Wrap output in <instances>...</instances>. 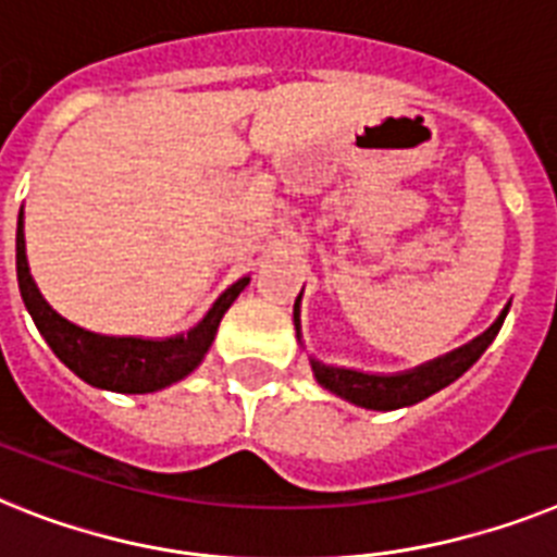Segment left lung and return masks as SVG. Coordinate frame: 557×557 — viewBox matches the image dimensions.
Wrapping results in <instances>:
<instances>
[{
  "label": "left lung",
  "mask_w": 557,
  "mask_h": 557,
  "mask_svg": "<svg viewBox=\"0 0 557 557\" xmlns=\"http://www.w3.org/2000/svg\"><path fill=\"white\" fill-rule=\"evenodd\" d=\"M297 300H300V297H297ZM294 314H297V311H294ZM504 317H507V308H504V314L470 345L453 350V354H447V357L442 359H433V362L416 368V371L396 373V376H373V373L348 371V368H331L317 362V359H311V368H314V376L322 387H329L331 394L343 396V399L354 401L359 408H408V405L428 399L430 394H436V391H442V387H447L450 382L459 380L461 373L487 350V345L493 343L495 334L502 331ZM294 325H297V317H294Z\"/></svg>",
  "instance_id": "1"
}]
</instances>
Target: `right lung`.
<instances>
[{"label":"right lung","instance_id":"add662e5","mask_svg":"<svg viewBox=\"0 0 557 557\" xmlns=\"http://www.w3.org/2000/svg\"><path fill=\"white\" fill-rule=\"evenodd\" d=\"M16 274L22 300L55 357L87 385L115 391V394H152V391H161L195 371L212 345L226 308L237 300L243 288L249 286V277L237 280L235 286L221 294V300L214 302L212 311L189 334L172 336V339L92 334V331H84L67 322L62 314H55L33 283L30 269H27L22 214H18L16 226Z\"/></svg>","mask_w":557,"mask_h":557}]
</instances>
